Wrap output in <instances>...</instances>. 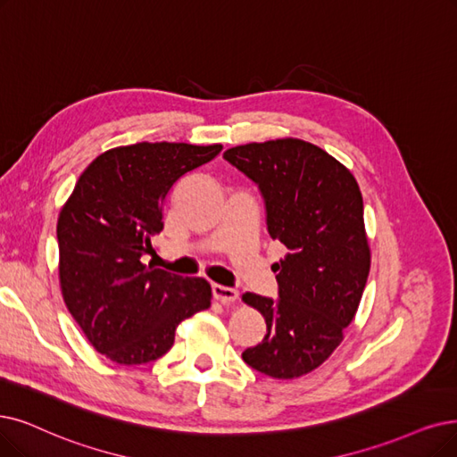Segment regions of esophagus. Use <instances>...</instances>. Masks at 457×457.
Segmentation results:
<instances>
[{
  "label": "esophagus",
  "mask_w": 457,
  "mask_h": 457,
  "mask_svg": "<svg viewBox=\"0 0 457 457\" xmlns=\"http://www.w3.org/2000/svg\"><path fill=\"white\" fill-rule=\"evenodd\" d=\"M213 298L221 303H232L238 300V290L223 285H213Z\"/></svg>",
  "instance_id": "1"
}]
</instances>
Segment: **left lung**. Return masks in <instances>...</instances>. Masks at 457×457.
<instances>
[{
    "instance_id": "left-lung-1",
    "label": "left lung",
    "mask_w": 457,
    "mask_h": 457,
    "mask_svg": "<svg viewBox=\"0 0 457 457\" xmlns=\"http://www.w3.org/2000/svg\"><path fill=\"white\" fill-rule=\"evenodd\" d=\"M223 157L259 184L271 240L288 249L273 264L279 298L242 296L266 320L264 339L242 358L271 378H298L332 356L366 288L371 249L358 181L319 145L290 137Z\"/></svg>"
}]
</instances>
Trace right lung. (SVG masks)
<instances>
[{"label":"right lung","mask_w":457,"mask_h":457,"mask_svg":"<svg viewBox=\"0 0 457 457\" xmlns=\"http://www.w3.org/2000/svg\"><path fill=\"white\" fill-rule=\"evenodd\" d=\"M221 144L138 142L89 162L58 217L60 288L91 346L120 366L165 354L181 320L204 312L212 287L145 266L176 181L206 165Z\"/></svg>","instance_id":"add662e5"}]
</instances>
